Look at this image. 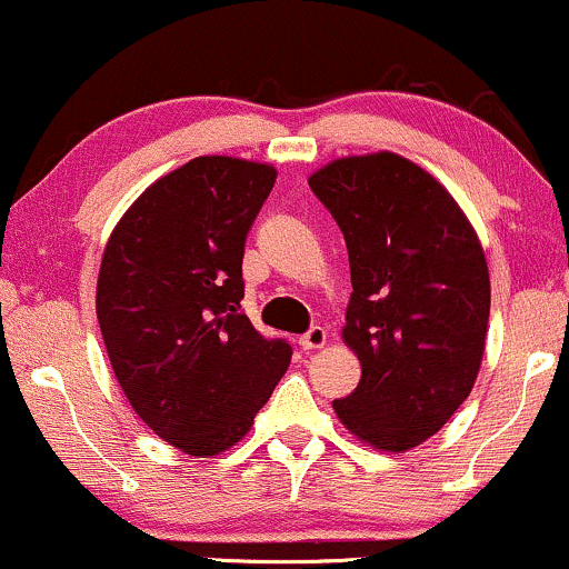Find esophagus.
Returning <instances> with one entry per match:
<instances>
[{"label": "esophagus", "instance_id": "obj_1", "mask_svg": "<svg viewBox=\"0 0 569 569\" xmlns=\"http://www.w3.org/2000/svg\"><path fill=\"white\" fill-rule=\"evenodd\" d=\"M326 339H329V337H326V331L321 329V326H312L307 335L299 337V348H302V350H318V348H323Z\"/></svg>", "mask_w": 569, "mask_h": 569}]
</instances>
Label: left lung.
<instances>
[{
    "label": "left lung",
    "mask_w": 569,
    "mask_h": 569,
    "mask_svg": "<svg viewBox=\"0 0 569 569\" xmlns=\"http://www.w3.org/2000/svg\"><path fill=\"white\" fill-rule=\"evenodd\" d=\"M345 234V345L361 380L335 411L356 439L407 452L471 393L489 323L485 248L452 194L396 152L331 160L307 179Z\"/></svg>",
    "instance_id": "left-lung-1"
}]
</instances>
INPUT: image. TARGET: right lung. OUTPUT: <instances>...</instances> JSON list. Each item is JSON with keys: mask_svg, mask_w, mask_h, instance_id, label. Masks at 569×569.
Segmentation results:
<instances>
[{"mask_svg": "<svg viewBox=\"0 0 569 569\" xmlns=\"http://www.w3.org/2000/svg\"><path fill=\"white\" fill-rule=\"evenodd\" d=\"M276 176L224 154L189 160L143 189L103 248L96 312L114 377L184 455L234 447L289 369L291 345L240 312L246 234Z\"/></svg>", "mask_w": 569, "mask_h": 569, "instance_id": "right-lung-1", "label": "right lung"}]
</instances>
